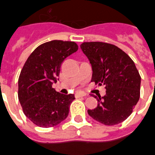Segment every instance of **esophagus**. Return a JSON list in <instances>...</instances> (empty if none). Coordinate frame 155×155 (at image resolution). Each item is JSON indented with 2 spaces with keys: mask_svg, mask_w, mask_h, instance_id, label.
Wrapping results in <instances>:
<instances>
[{
  "mask_svg": "<svg viewBox=\"0 0 155 155\" xmlns=\"http://www.w3.org/2000/svg\"><path fill=\"white\" fill-rule=\"evenodd\" d=\"M82 96H86V93L84 92H77L75 94V97L79 98V97H82Z\"/></svg>",
  "mask_w": 155,
  "mask_h": 155,
  "instance_id": "esophagus-1",
  "label": "esophagus"
}]
</instances>
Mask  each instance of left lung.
Here are the masks:
<instances>
[{
    "label": "left lung",
    "mask_w": 155,
    "mask_h": 155,
    "mask_svg": "<svg viewBox=\"0 0 155 155\" xmlns=\"http://www.w3.org/2000/svg\"><path fill=\"white\" fill-rule=\"evenodd\" d=\"M81 50L90 61L91 81L104 85L106 94L87 113L95 120L112 126L131 115L140 98V76L133 60L117 46L105 42H83Z\"/></svg>",
    "instance_id": "left-lung-1"
}]
</instances>
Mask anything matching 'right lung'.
Instances as JSON below:
<instances>
[{
    "instance_id": "1",
    "label": "right lung",
    "mask_w": 155,
    "mask_h": 155,
    "mask_svg": "<svg viewBox=\"0 0 155 155\" xmlns=\"http://www.w3.org/2000/svg\"><path fill=\"white\" fill-rule=\"evenodd\" d=\"M78 49L73 41H51L38 46L24 64L18 78V101L37 126H56L68 117L74 95L58 92L52 84L58 80L63 61Z\"/></svg>"
}]
</instances>
